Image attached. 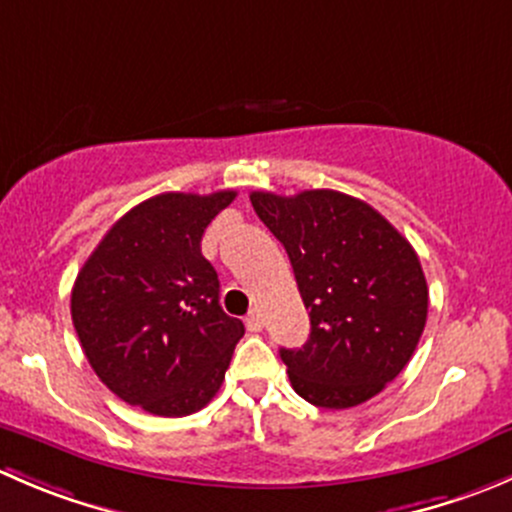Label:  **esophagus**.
Instances as JSON below:
<instances>
[{"label": "esophagus", "mask_w": 512, "mask_h": 512, "mask_svg": "<svg viewBox=\"0 0 512 512\" xmlns=\"http://www.w3.org/2000/svg\"><path fill=\"white\" fill-rule=\"evenodd\" d=\"M245 327L250 329V332H262V327H265V319H262L260 309H250V312H247Z\"/></svg>", "instance_id": "obj_1"}]
</instances>
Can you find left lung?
I'll return each mask as SVG.
<instances>
[{
	"mask_svg": "<svg viewBox=\"0 0 512 512\" xmlns=\"http://www.w3.org/2000/svg\"><path fill=\"white\" fill-rule=\"evenodd\" d=\"M250 200L285 245L312 322L302 349H280L292 389L322 409L364 404L401 374L426 327L416 250L369 203L337 190H257Z\"/></svg>",
	"mask_w": 512,
	"mask_h": 512,
	"instance_id": "left-lung-1",
	"label": "left lung"
}]
</instances>
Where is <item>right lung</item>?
<instances>
[{
  "mask_svg": "<svg viewBox=\"0 0 512 512\" xmlns=\"http://www.w3.org/2000/svg\"><path fill=\"white\" fill-rule=\"evenodd\" d=\"M163 193L128 210L81 267L71 319L98 379L153 416L203 409L225 379L245 324L220 307L205 227L235 200Z\"/></svg>",
  "mask_w": 512,
  "mask_h": 512,
  "instance_id": "1",
  "label": "right lung"
}]
</instances>
